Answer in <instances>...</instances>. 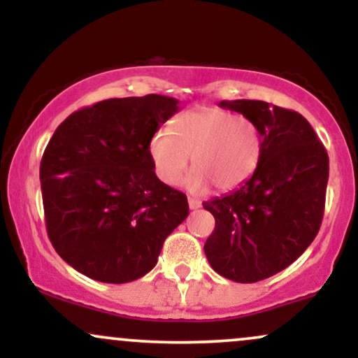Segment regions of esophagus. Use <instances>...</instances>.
Instances as JSON below:
<instances>
[{
  "instance_id": "obj_1",
  "label": "esophagus",
  "mask_w": 358,
  "mask_h": 358,
  "mask_svg": "<svg viewBox=\"0 0 358 358\" xmlns=\"http://www.w3.org/2000/svg\"><path fill=\"white\" fill-rule=\"evenodd\" d=\"M188 207H190V210H196V208L202 207V202L195 196H188Z\"/></svg>"
}]
</instances>
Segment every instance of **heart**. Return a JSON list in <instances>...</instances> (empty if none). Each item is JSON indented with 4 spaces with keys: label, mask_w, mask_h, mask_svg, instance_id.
I'll list each match as a JSON object with an SVG mask.
<instances>
[{
    "label": "heart",
    "mask_w": 358,
    "mask_h": 358,
    "mask_svg": "<svg viewBox=\"0 0 358 358\" xmlns=\"http://www.w3.org/2000/svg\"><path fill=\"white\" fill-rule=\"evenodd\" d=\"M262 136L259 127L244 116L215 106L185 110L150 139V158L155 173L166 185H176L192 165L190 190L231 192L254 175L261 162Z\"/></svg>",
    "instance_id": "b5f03b06"
}]
</instances>
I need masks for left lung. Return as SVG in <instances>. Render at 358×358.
Wrapping results in <instances>:
<instances>
[{
	"label": "left lung",
	"instance_id": "1",
	"mask_svg": "<svg viewBox=\"0 0 358 358\" xmlns=\"http://www.w3.org/2000/svg\"><path fill=\"white\" fill-rule=\"evenodd\" d=\"M262 136L261 162L242 187L203 202L215 229L203 250L212 269L236 282H257L286 269L320 231L328 153L296 110L264 101H222Z\"/></svg>",
	"mask_w": 358,
	"mask_h": 358
}]
</instances>
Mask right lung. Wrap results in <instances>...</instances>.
I'll list each match as a JSON object with an SVG mask.
<instances>
[{
	"instance_id": "add662e5",
	"label": "right lung",
	"mask_w": 358,
	"mask_h": 358,
	"mask_svg": "<svg viewBox=\"0 0 358 358\" xmlns=\"http://www.w3.org/2000/svg\"><path fill=\"white\" fill-rule=\"evenodd\" d=\"M158 94L106 99L57 127L40 163L47 232L59 256L101 282H129L156 266L188 215L185 193L155 173L150 139L178 110Z\"/></svg>"
}]
</instances>
